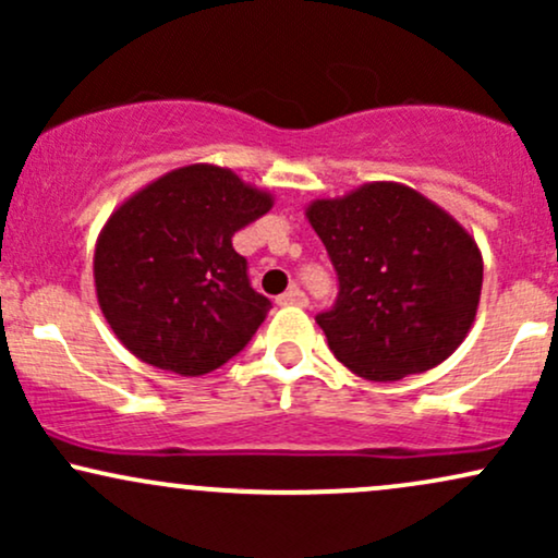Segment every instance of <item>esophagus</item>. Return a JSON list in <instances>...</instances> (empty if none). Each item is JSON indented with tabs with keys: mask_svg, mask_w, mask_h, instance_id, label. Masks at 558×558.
<instances>
[{
	"mask_svg": "<svg viewBox=\"0 0 558 558\" xmlns=\"http://www.w3.org/2000/svg\"><path fill=\"white\" fill-rule=\"evenodd\" d=\"M278 304L280 306H306L310 304V299H306V293L301 291V288L293 286V288H288L286 293H280Z\"/></svg>",
	"mask_w": 558,
	"mask_h": 558,
	"instance_id": "1",
	"label": "esophagus"
}]
</instances>
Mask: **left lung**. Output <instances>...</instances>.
Here are the masks:
<instances>
[{
  "label": "left lung",
  "instance_id": "8db88e82",
  "mask_svg": "<svg viewBox=\"0 0 558 558\" xmlns=\"http://www.w3.org/2000/svg\"><path fill=\"white\" fill-rule=\"evenodd\" d=\"M338 272V301L317 317L336 360L364 380L433 369L475 323L483 254L444 207L396 181L362 183L304 209Z\"/></svg>",
  "mask_w": 558,
  "mask_h": 558
}]
</instances>
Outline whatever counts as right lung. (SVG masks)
Segmentation results:
<instances>
[{
    "label": "right lung",
    "instance_id": "add662e5",
    "mask_svg": "<svg viewBox=\"0 0 558 558\" xmlns=\"http://www.w3.org/2000/svg\"><path fill=\"white\" fill-rule=\"evenodd\" d=\"M270 191L220 165L170 170L107 217L94 248L99 310L151 367L207 375L252 341L270 299L248 286L233 233L270 213Z\"/></svg>",
    "mask_w": 558,
    "mask_h": 558
}]
</instances>
